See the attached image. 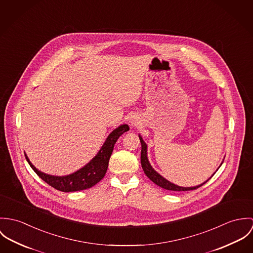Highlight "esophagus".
Here are the masks:
<instances>
[{
    "label": "esophagus",
    "instance_id": "esophagus-1",
    "mask_svg": "<svg viewBox=\"0 0 253 253\" xmlns=\"http://www.w3.org/2000/svg\"><path fill=\"white\" fill-rule=\"evenodd\" d=\"M140 123V118L138 117V115H133L130 117V124L132 126H137Z\"/></svg>",
    "mask_w": 253,
    "mask_h": 253
}]
</instances>
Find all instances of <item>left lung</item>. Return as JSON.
I'll list each match as a JSON object with an SVG mask.
<instances>
[{
    "label": "left lung",
    "instance_id": "1",
    "mask_svg": "<svg viewBox=\"0 0 253 253\" xmlns=\"http://www.w3.org/2000/svg\"><path fill=\"white\" fill-rule=\"evenodd\" d=\"M139 137H140V143H141V152H140V164H141V167H142L144 173L146 174V176L151 181H153L155 184H157L158 186H160V187H162L164 189H167V190H170V191H189V190H194V189L201 187L202 185H204L209 180L208 179L203 184H200V185L194 186V187H180V186H177V185L169 182L167 179H165L163 176H161L157 171H155L152 169V167L150 166V164L148 162V159H147L146 144L142 140V138L140 136H139Z\"/></svg>",
    "mask_w": 253,
    "mask_h": 253
}]
</instances>
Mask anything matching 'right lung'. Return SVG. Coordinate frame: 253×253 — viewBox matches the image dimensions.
I'll use <instances>...</instances> for the list:
<instances>
[{
    "label": "right lung",
    "instance_id": "add662e5",
    "mask_svg": "<svg viewBox=\"0 0 253 253\" xmlns=\"http://www.w3.org/2000/svg\"><path fill=\"white\" fill-rule=\"evenodd\" d=\"M129 130L127 124H123L113 130L107 138L104 145L98 152V154L84 168L77 170L76 172L65 175V176H54L46 174L39 170L30 162V160L25 154V157L28 161L29 165L34 169V171L47 184L62 192H74L84 190L97 184L106 174L110 157L113 153V147L118 140V138L125 132Z\"/></svg>",
    "mask_w": 253,
    "mask_h": 253
}]
</instances>
